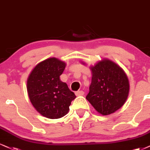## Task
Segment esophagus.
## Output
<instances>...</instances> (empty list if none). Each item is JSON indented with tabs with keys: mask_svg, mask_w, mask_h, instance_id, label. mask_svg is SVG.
Returning a JSON list of instances; mask_svg holds the SVG:
<instances>
[{
	"mask_svg": "<svg viewBox=\"0 0 150 150\" xmlns=\"http://www.w3.org/2000/svg\"><path fill=\"white\" fill-rule=\"evenodd\" d=\"M75 94L76 96H83L84 95V92L82 91V90H79V91L76 92Z\"/></svg>",
	"mask_w": 150,
	"mask_h": 150,
	"instance_id": "34e87169",
	"label": "esophagus"
}]
</instances>
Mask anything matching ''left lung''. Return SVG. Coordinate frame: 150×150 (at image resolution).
<instances>
[{"mask_svg": "<svg viewBox=\"0 0 150 150\" xmlns=\"http://www.w3.org/2000/svg\"><path fill=\"white\" fill-rule=\"evenodd\" d=\"M90 69L92 77L87 100L101 115L113 113L125 104L128 97L129 83L126 74L108 59L99 61Z\"/></svg>", "mask_w": 150, "mask_h": 150, "instance_id": "1", "label": "left lung"}]
</instances>
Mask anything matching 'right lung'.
Masks as SVG:
<instances>
[{
    "label": "right lung",
    "instance_id": "right-lung-1",
    "mask_svg": "<svg viewBox=\"0 0 150 150\" xmlns=\"http://www.w3.org/2000/svg\"><path fill=\"white\" fill-rule=\"evenodd\" d=\"M65 66L58 59L48 58L37 64L28 79L27 90L33 106L49 119L67 115L76 98L67 83L60 80Z\"/></svg>",
    "mask_w": 150,
    "mask_h": 150
}]
</instances>
